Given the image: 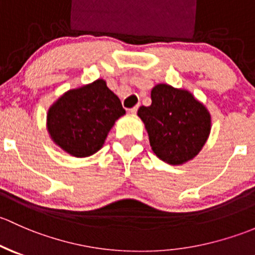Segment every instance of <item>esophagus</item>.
I'll return each mask as SVG.
<instances>
[{"instance_id":"34e87169","label":"esophagus","mask_w":255,"mask_h":255,"mask_svg":"<svg viewBox=\"0 0 255 255\" xmlns=\"http://www.w3.org/2000/svg\"><path fill=\"white\" fill-rule=\"evenodd\" d=\"M137 108H138V104H137V106H136V107H133V108H131L130 110H128V112H130L131 114H135V113L137 112Z\"/></svg>"}]
</instances>
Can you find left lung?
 <instances>
[{
    "mask_svg": "<svg viewBox=\"0 0 255 255\" xmlns=\"http://www.w3.org/2000/svg\"><path fill=\"white\" fill-rule=\"evenodd\" d=\"M152 103L137 115L148 133L153 153L172 166L191 161L205 146L211 115L188 89L158 83L151 91Z\"/></svg>",
    "mask_w": 255,
    "mask_h": 255,
    "instance_id": "1",
    "label": "left lung"
}]
</instances>
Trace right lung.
Here are the masks:
<instances>
[{
  "mask_svg": "<svg viewBox=\"0 0 255 255\" xmlns=\"http://www.w3.org/2000/svg\"><path fill=\"white\" fill-rule=\"evenodd\" d=\"M125 115L122 102L103 78L69 89L46 112V130L62 151L77 158L98 152L115 122Z\"/></svg>",
  "mask_w": 255,
  "mask_h": 255,
  "instance_id": "add662e5",
  "label": "right lung"
}]
</instances>
